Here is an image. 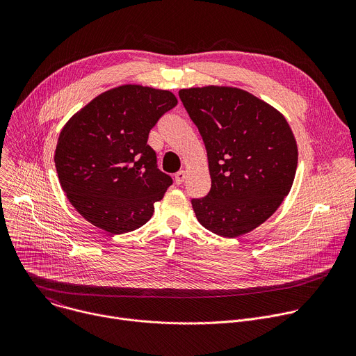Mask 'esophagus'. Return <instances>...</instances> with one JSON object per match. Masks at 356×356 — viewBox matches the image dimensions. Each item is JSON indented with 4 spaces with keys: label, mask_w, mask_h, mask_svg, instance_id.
Returning <instances> with one entry per match:
<instances>
[{
    "label": "esophagus",
    "mask_w": 356,
    "mask_h": 356,
    "mask_svg": "<svg viewBox=\"0 0 356 356\" xmlns=\"http://www.w3.org/2000/svg\"><path fill=\"white\" fill-rule=\"evenodd\" d=\"M184 179H186V172H184V170H180V172H177V173L175 175V181H176V184H181V183L184 181Z\"/></svg>",
    "instance_id": "obj_1"
}]
</instances>
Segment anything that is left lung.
<instances>
[{
    "label": "left lung",
    "instance_id": "left-lung-1",
    "mask_svg": "<svg viewBox=\"0 0 356 356\" xmlns=\"http://www.w3.org/2000/svg\"><path fill=\"white\" fill-rule=\"evenodd\" d=\"M180 99L204 140L211 190L191 206L209 231L235 238L264 224L289 194L298 150L284 115L242 88H181Z\"/></svg>",
    "mask_w": 356,
    "mask_h": 356
}]
</instances>
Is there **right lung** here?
<instances>
[{
    "mask_svg": "<svg viewBox=\"0 0 356 356\" xmlns=\"http://www.w3.org/2000/svg\"><path fill=\"white\" fill-rule=\"evenodd\" d=\"M176 95L140 84L101 92L62 128L55 165L72 206L110 234L146 224L172 177L156 166L147 136Z\"/></svg>",
    "mask_w": 356,
    "mask_h": 356,
    "instance_id": "add662e5",
    "label": "right lung"
}]
</instances>
